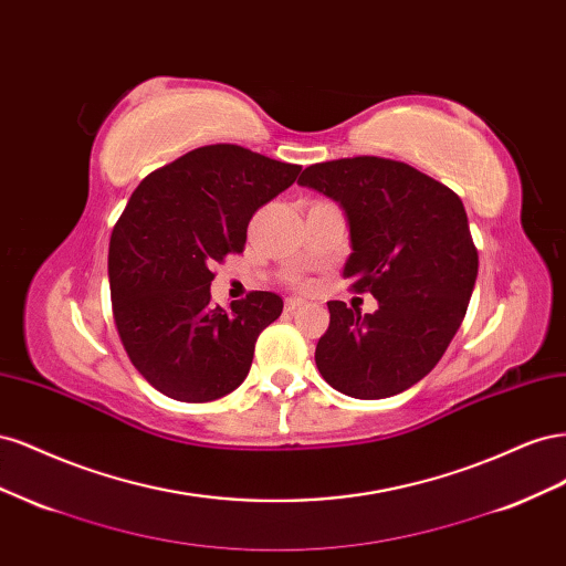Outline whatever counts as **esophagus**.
Segmentation results:
<instances>
[{
	"mask_svg": "<svg viewBox=\"0 0 566 566\" xmlns=\"http://www.w3.org/2000/svg\"><path fill=\"white\" fill-rule=\"evenodd\" d=\"M300 306H304V300H300V297H287L285 300V312H290V314L297 312Z\"/></svg>",
	"mask_w": 566,
	"mask_h": 566,
	"instance_id": "1",
	"label": "esophagus"
}]
</instances>
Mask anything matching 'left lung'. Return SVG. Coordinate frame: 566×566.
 <instances>
[{"label":"left lung","instance_id":"8db88e82","mask_svg":"<svg viewBox=\"0 0 566 566\" xmlns=\"http://www.w3.org/2000/svg\"><path fill=\"white\" fill-rule=\"evenodd\" d=\"M300 184L345 210V279L378 300L364 316L328 302L316 366L347 397H394L439 364L465 318L479 256L462 200L416 167L375 156L312 165Z\"/></svg>","mask_w":566,"mask_h":566}]
</instances>
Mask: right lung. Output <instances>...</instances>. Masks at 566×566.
I'll use <instances>...</instances> for the list:
<instances>
[{
  "label": "right lung",
  "mask_w": 566,
  "mask_h": 566,
  "mask_svg": "<svg viewBox=\"0 0 566 566\" xmlns=\"http://www.w3.org/2000/svg\"><path fill=\"white\" fill-rule=\"evenodd\" d=\"M300 165L243 146L196 148L132 193L111 235L113 316L134 368L165 397L202 403L241 385L254 342L283 300L254 290L212 304V264L243 252L252 214L293 186Z\"/></svg>",
  "instance_id": "1"
}]
</instances>
